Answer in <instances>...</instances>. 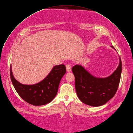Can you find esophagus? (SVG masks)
Returning a JSON list of instances; mask_svg holds the SVG:
<instances>
[{
    "mask_svg": "<svg viewBox=\"0 0 133 133\" xmlns=\"http://www.w3.org/2000/svg\"><path fill=\"white\" fill-rule=\"evenodd\" d=\"M66 71L67 72H70L71 70V66H70V64H67L66 65Z\"/></svg>",
    "mask_w": 133,
    "mask_h": 133,
    "instance_id": "34e87169",
    "label": "esophagus"
}]
</instances>
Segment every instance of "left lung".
Segmentation results:
<instances>
[{"instance_id":"left-lung-1","label":"left lung","mask_w":133,"mask_h":133,"mask_svg":"<svg viewBox=\"0 0 133 133\" xmlns=\"http://www.w3.org/2000/svg\"><path fill=\"white\" fill-rule=\"evenodd\" d=\"M72 71L75 76V86L78 98L86 104L98 107L106 103L115 95L120 81L122 62L119 58L116 70L105 78L94 77L81 65H75Z\"/></svg>"}]
</instances>
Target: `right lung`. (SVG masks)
<instances>
[{
	"instance_id": "right-lung-1",
	"label": "right lung",
	"mask_w": 133,
	"mask_h": 133,
	"mask_svg": "<svg viewBox=\"0 0 133 133\" xmlns=\"http://www.w3.org/2000/svg\"><path fill=\"white\" fill-rule=\"evenodd\" d=\"M12 83L19 96L33 105H42L50 102L57 95L59 83L66 73L64 64L55 66L49 74L41 82L34 85H24L14 77L10 66Z\"/></svg>"
}]
</instances>
